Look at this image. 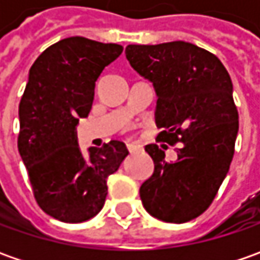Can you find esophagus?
<instances>
[{
  "mask_svg": "<svg viewBox=\"0 0 260 260\" xmlns=\"http://www.w3.org/2000/svg\"><path fill=\"white\" fill-rule=\"evenodd\" d=\"M127 147H128L130 153H140V152H143V146L139 145V143H130V145H127Z\"/></svg>",
  "mask_w": 260,
  "mask_h": 260,
  "instance_id": "obj_1",
  "label": "esophagus"
}]
</instances>
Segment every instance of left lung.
<instances>
[{"label": "left lung", "mask_w": 260, "mask_h": 260, "mask_svg": "<svg viewBox=\"0 0 260 260\" xmlns=\"http://www.w3.org/2000/svg\"><path fill=\"white\" fill-rule=\"evenodd\" d=\"M125 57L153 84L157 140L182 143L175 162L157 145L145 147L155 171L140 186L143 207L166 223L189 221L213 203L235 155L239 114L230 75L217 56L186 42L128 45Z\"/></svg>", "instance_id": "8db88e82"}]
</instances>
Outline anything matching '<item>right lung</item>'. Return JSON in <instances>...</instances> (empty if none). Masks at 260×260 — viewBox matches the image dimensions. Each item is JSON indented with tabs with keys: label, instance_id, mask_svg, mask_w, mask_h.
I'll list each match as a JSON object with an SVG mask.
<instances>
[{
	"label": "right lung",
	"instance_id": "1",
	"mask_svg": "<svg viewBox=\"0 0 260 260\" xmlns=\"http://www.w3.org/2000/svg\"><path fill=\"white\" fill-rule=\"evenodd\" d=\"M123 46L81 36L47 47L28 72L18 107V152L37 204L63 223H82L104 207L107 178L128 155L111 140L82 155L76 125L92 108L95 82Z\"/></svg>",
	"mask_w": 260,
	"mask_h": 260
}]
</instances>
